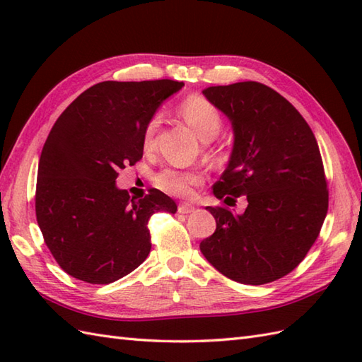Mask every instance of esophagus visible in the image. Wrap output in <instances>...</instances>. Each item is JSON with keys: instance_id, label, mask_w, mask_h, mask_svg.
Wrapping results in <instances>:
<instances>
[{"instance_id": "obj_1", "label": "esophagus", "mask_w": 362, "mask_h": 362, "mask_svg": "<svg viewBox=\"0 0 362 362\" xmlns=\"http://www.w3.org/2000/svg\"><path fill=\"white\" fill-rule=\"evenodd\" d=\"M177 210H179V213H182V214H189V213H193L196 209H194V205H191V204H179Z\"/></svg>"}]
</instances>
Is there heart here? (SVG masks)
<instances>
[{"mask_svg":"<svg viewBox=\"0 0 362 362\" xmlns=\"http://www.w3.org/2000/svg\"><path fill=\"white\" fill-rule=\"evenodd\" d=\"M180 117L194 129V132L204 141H210L218 135L222 126V117L218 107L209 98L202 95H189L179 104ZM160 126L158 115L152 117L146 122L141 134V143L146 151H149L156 144V135ZM204 182V174L197 169H174L166 168L153 177V183L157 188L168 194L188 197L193 194L196 187Z\"/></svg>","mask_w":362,"mask_h":362,"instance_id":"obj_1","label":"heart"}]
</instances>
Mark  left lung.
<instances>
[{
    "mask_svg": "<svg viewBox=\"0 0 362 362\" xmlns=\"http://www.w3.org/2000/svg\"><path fill=\"white\" fill-rule=\"evenodd\" d=\"M232 121L235 143L228 166L214 183L218 199L247 197L243 214L206 206L216 230L201 252L230 280L264 284L302 263L328 211L320 151L308 122L288 99L259 82L204 90Z\"/></svg>",
    "mask_w": 362,
    "mask_h": 362,
    "instance_id": "left-lung-1",
    "label": "left lung"
}]
</instances>
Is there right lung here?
<instances>
[{"label":"right lung","mask_w":362,"mask_h":362,"mask_svg":"<svg viewBox=\"0 0 362 362\" xmlns=\"http://www.w3.org/2000/svg\"><path fill=\"white\" fill-rule=\"evenodd\" d=\"M182 87L169 79L99 82L52 126L38 161L35 216L68 275L91 284L122 279L149 255L152 214L177 211L161 191L135 199L115 180L141 160L146 122Z\"/></svg>","instance_id":"right-lung-1"}]
</instances>
